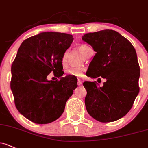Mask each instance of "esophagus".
<instances>
[{"label":"esophagus","mask_w":148,"mask_h":148,"mask_svg":"<svg viewBox=\"0 0 148 148\" xmlns=\"http://www.w3.org/2000/svg\"><path fill=\"white\" fill-rule=\"evenodd\" d=\"M77 84L79 85V86H80V85L82 84V79H78V82H77Z\"/></svg>","instance_id":"1"}]
</instances>
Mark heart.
Instances as JSON below:
<instances>
[{
    "instance_id": "b5f03b06",
    "label": "heart",
    "mask_w": 148,
    "mask_h": 148,
    "mask_svg": "<svg viewBox=\"0 0 148 148\" xmlns=\"http://www.w3.org/2000/svg\"><path fill=\"white\" fill-rule=\"evenodd\" d=\"M88 48H89L88 46L83 45L79 46V50H80V52L85 56V54L86 53L87 49H88ZM67 57L68 52H65L62 57V64L64 66H66V65L67 64ZM84 69L82 67H71L66 71V73L67 74V75L72 76V77H82L84 74Z\"/></svg>"
}]
</instances>
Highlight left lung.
<instances>
[{
	"mask_svg": "<svg viewBox=\"0 0 148 148\" xmlns=\"http://www.w3.org/2000/svg\"><path fill=\"white\" fill-rule=\"evenodd\" d=\"M82 40L96 52L87 76L106 79L103 86L94 82H84L87 112L99 122L117 121L128 113L139 93L140 66L136 49L113 29L87 33Z\"/></svg>",
	"mask_w": 148,
	"mask_h": 148,
	"instance_id": "8db88e82",
	"label": "left lung"
}]
</instances>
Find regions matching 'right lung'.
<instances>
[{"label": "right lung", "instance_id": "1", "mask_svg": "<svg viewBox=\"0 0 148 148\" xmlns=\"http://www.w3.org/2000/svg\"><path fill=\"white\" fill-rule=\"evenodd\" d=\"M73 40L69 34L44 32L26 39L18 49L10 88L17 109L32 122L47 124L58 119L77 87L72 77H62V57ZM52 71L60 80L46 79Z\"/></svg>", "mask_w": 148, "mask_h": 148}]
</instances>
